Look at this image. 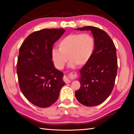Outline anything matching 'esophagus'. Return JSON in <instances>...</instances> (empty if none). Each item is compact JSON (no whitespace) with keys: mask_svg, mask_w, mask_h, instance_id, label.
I'll use <instances>...</instances> for the list:
<instances>
[{"mask_svg":"<svg viewBox=\"0 0 134 134\" xmlns=\"http://www.w3.org/2000/svg\"><path fill=\"white\" fill-rule=\"evenodd\" d=\"M70 75H71L72 76H75L76 74H75V73H74V74H72H72H70ZM64 81L66 83H69L71 82V80H70V79H69V77H67L65 76L64 77Z\"/></svg>","mask_w":134,"mask_h":134,"instance_id":"esophagus-1","label":"esophagus"}]
</instances>
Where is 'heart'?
<instances>
[{"instance_id":"1","label":"heart","mask_w":134,"mask_h":134,"mask_svg":"<svg viewBox=\"0 0 134 134\" xmlns=\"http://www.w3.org/2000/svg\"><path fill=\"white\" fill-rule=\"evenodd\" d=\"M94 47V40L89 34H72L59 42V48L52 49V58L59 69L64 68L69 59L70 68H74L77 64L81 66L91 58Z\"/></svg>"}]
</instances>
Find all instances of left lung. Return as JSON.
Masks as SVG:
<instances>
[{"instance_id": "obj_1", "label": "left lung", "mask_w": 134, "mask_h": 134, "mask_svg": "<svg viewBox=\"0 0 134 134\" xmlns=\"http://www.w3.org/2000/svg\"><path fill=\"white\" fill-rule=\"evenodd\" d=\"M90 31L95 42L91 58L80 70V88L75 92L77 100L86 106L102 103L109 96L116 79L118 63L116 49L107 33L94 26L76 29Z\"/></svg>"}]
</instances>
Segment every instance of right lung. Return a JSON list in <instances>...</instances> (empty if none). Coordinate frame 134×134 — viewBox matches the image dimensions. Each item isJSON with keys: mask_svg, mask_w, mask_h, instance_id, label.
<instances>
[{"mask_svg": "<svg viewBox=\"0 0 134 134\" xmlns=\"http://www.w3.org/2000/svg\"><path fill=\"white\" fill-rule=\"evenodd\" d=\"M63 29H44L32 33L19 48L17 74L20 89L28 100L40 108L53 105L65 85L63 72L52 61L53 45L65 32Z\"/></svg>", "mask_w": 134, "mask_h": 134, "instance_id": "obj_1", "label": "right lung"}]
</instances>
